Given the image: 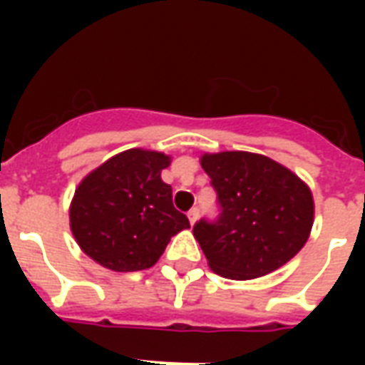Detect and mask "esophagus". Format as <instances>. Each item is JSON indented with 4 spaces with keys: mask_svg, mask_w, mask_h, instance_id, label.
<instances>
[{
    "mask_svg": "<svg viewBox=\"0 0 365 365\" xmlns=\"http://www.w3.org/2000/svg\"><path fill=\"white\" fill-rule=\"evenodd\" d=\"M197 217H199V209L197 207H193L190 213H187V219H190L191 225H195V222H197Z\"/></svg>",
    "mask_w": 365,
    "mask_h": 365,
    "instance_id": "34e87169",
    "label": "esophagus"
}]
</instances>
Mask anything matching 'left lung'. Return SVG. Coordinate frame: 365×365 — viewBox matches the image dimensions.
I'll list each match as a JSON object with an SVG mask.
<instances>
[{"instance_id":"1","label":"left lung","mask_w":365,"mask_h":365,"mask_svg":"<svg viewBox=\"0 0 365 365\" xmlns=\"http://www.w3.org/2000/svg\"><path fill=\"white\" fill-rule=\"evenodd\" d=\"M221 203L219 221H199L193 237L209 268L254 279L282 268L305 246L314 221L313 193L279 162L245 150L201 156Z\"/></svg>"}]
</instances>
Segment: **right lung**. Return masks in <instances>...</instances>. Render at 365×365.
I'll return each instance as SVG.
<instances>
[{"label": "right lung", "instance_id": "add662e5", "mask_svg": "<svg viewBox=\"0 0 365 365\" xmlns=\"http://www.w3.org/2000/svg\"><path fill=\"white\" fill-rule=\"evenodd\" d=\"M170 162L164 152L128 148L83 178L70 203V230L83 254L113 272H138L152 268L170 238L190 229L162 182Z\"/></svg>", "mask_w": 365, "mask_h": 365}]
</instances>
